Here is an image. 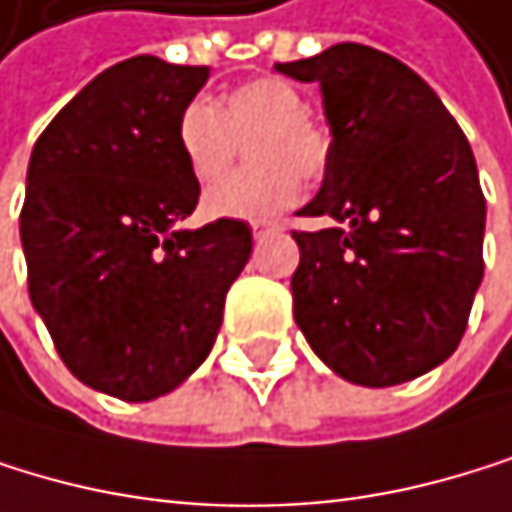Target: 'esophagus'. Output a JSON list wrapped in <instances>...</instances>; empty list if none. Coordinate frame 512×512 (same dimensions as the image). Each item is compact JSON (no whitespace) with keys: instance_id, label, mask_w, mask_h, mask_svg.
Returning <instances> with one entry per match:
<instances>
[{"instance_id":"obj_1","label":"esophagus","mask_w":512,"mask_h":512,"mask_svg":"<svg viewBox=\"0 0 512 512\" xmlns=\"http://www.w3.org/2000/svg\"><path fill=\"white\" fill-rule=\"evenodd\" d=\"M275 231H281V222H268V219H256L253 222V237H256V241H262V237L275 234Z\"/></svg>"}]
</instances>
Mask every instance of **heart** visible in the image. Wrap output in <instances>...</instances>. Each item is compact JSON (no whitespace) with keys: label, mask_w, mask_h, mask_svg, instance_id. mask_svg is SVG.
<instances>
[{"label":"heart","mask_w":512,"mask_h":512,"mask_svg":"<svg viewBox=\"0 0 512 512\" xmlns=\"http://www.w3.org/2000/svg\"><path fill=\"white\" fill-rule=\"evenodd\" d=\"M250 137L256 167L224 174ZM175 145L197 182L206 188L203 210L216 219H271L299 200L302 175L312 179L327 163V141L306 117V98L287 79H253L231 89L219 107L194 98L175 123Z\"/></svg>","instance_id":"heart-1"}]
</instances>
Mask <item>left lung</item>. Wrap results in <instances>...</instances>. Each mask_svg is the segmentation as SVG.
<instances>
[{"instance_id": "1", "label": "left lung", "mask_w": 512, "mask_h": 512, "mask_svg": "<svg viewBox=\"0 0 512 512\" xmlns=\"http://www.w3.org/2000/svg\"><path fill=\"white\" fill-rule=\"evenodd\" d=\"M318 83L330 148L321 191L293 231V318L333 374L398 386L460 343L482 284L485 197L467 135L398 58L340 42L275 64Z\"/></svg>"}]
</instances>
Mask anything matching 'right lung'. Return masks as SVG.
I'll return each mask as SVG.
<instances>
[{
	"mask_svg": "<svg viewBox=\"0 0 512 512\" xmlns=\"http://www.w3.org/2000/svg\"><path fill=\"white\" fill-rule=\"evenodd\" d=\"M210 67L135 55L45 126L27 166L21 244L30 302L76 380L123 402L182 386L210 355L253 234L182 228L200 185L175 123Z\"/></svg>",
	"mask_w": 512,
	"mask_h": 512,
	"instance_id": "add662e5",
	"label": "right lung"
}]
</instances>
